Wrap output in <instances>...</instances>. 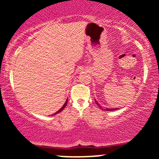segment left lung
Segmentation results:
<instances>
[{"label": "left lung", "instance_id": "obj_1", "mask_svg": "<svg viewBox=\"0 0 159 159\" xmlns=\"http://www.w3.org/2000/svg\"><path fill=\"white\" fill-rule=\"evenodd\" d=\"M95 102H96V103L97 104V105H98V106L100 108H102V106H101V105H100L99 104H98V103L97 102H96V101H95ZM117 109H118V108H107V109H105V111H115V110H117Z\"/></svg>", "mask_w": 159, "mask_h": 159}]
</instances>
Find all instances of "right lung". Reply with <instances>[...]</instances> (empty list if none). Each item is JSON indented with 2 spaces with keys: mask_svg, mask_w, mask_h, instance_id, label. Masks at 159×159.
I'll return each instance as SVG.
<instances>
[{
  "mask_svg": "<svg viewBox=\"0 0 159 159\" xmlns=\"http://www.w3.org/2000/svg\"><path fill=\"white\" fill-rule=\"evenodd\" d=\"M67 101H68V99H66V102H65V104H64V105H63V107H61V109H60V110H59V111H57V112H56V113H54V114H53V115H55V114H59V113H60V112H61V111H63V109H64V108H65V107H66V104H67Z\"/></svg>",
  "mask_w": 159,
  "mask_h": 159,
  "instance_id": "add662e5",
  "label": "right lung"
}]
</instances>
